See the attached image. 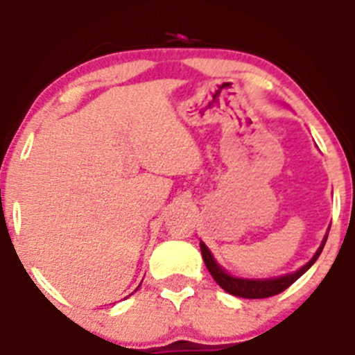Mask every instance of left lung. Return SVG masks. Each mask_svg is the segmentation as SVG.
Returning <instances> with one entry per match:
<instances>
[{
    "label": "left lung",
    "instance_id": "8db88e82",
    "mask_svg": "<svg viewBox=\"0 0 355 355\" xmlns=\"http://www.w3.org/2000/svg\"><path fill=\"white\" fill-rule=\"evenodd\" d=\"M325 241H327V237H324V242H322L320 248L317 249V253L313 254V258L304 265V267H301V269L295 270V272L292 274H285V276L277 277H267V279H244V277L230 276V274L223 269L221 265L214 260L212 253H210L209 248H207L203 242H200V249L201 257H203V261H205L210 276L216 279L217 285L221 286L225 292L232 293V295L235 297H244V299H265V297L277 295V293H281L283 290L288 288L292 283H295V281L299 279L315 261H317V258L320 257L322 249H324L325 245Z\"/></svg>",
    "mask_w": 355,
    "mask_h": 355
}]
</instances>
